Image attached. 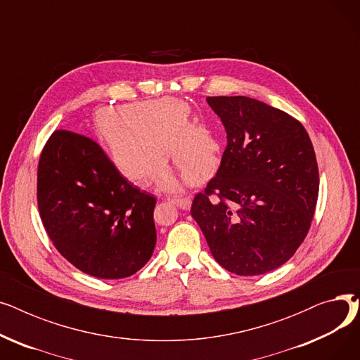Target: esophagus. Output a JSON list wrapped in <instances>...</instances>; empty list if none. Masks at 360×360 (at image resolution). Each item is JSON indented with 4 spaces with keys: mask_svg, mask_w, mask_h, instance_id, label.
Returning <instances> with one entry per match:
<instances>
[{
    "mask_svg": "<svg viewBox=\"0 0 360 360\" xmlns=\"http://www.w3.org/2000/svg\"><path fill=\"white\" fill-rule=\"evenodd\" d=\"M170 202L175 204L176 207H179V209H182V210H190V207H191V198L190 197L178 198V200H170Z\"/></svg>",
    "mask_w": 360,
    "mask_h": 360,
    "instance_id": "1",
    "label": "esophagus"
}]
</instances>
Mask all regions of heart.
Listing matches in <instances>:
<instances>
[{"instance_id": "obj_1", "label": "heart", "mask_w": 360, "mask_h": 360, "mask_svg": "<svg viewBox=\"0 0 360 360\" xmlns=\"http://www.w3.org/2000/svg\"><path fill=\"white\" fill-rule=\"evenodd\" d=\"M93 128L110 165L124 179L137 185L151 179L166 193L181 191V184L165 165L169 151L193 186L209 181L220 162L213 131L202 124L193 125L190 106L174 98L101 108L93 117Z\"/></svg>"}]
</instances>
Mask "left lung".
<instances>
[{"label": "left lung", "instance_id": "obj_1", "mask_svg": "<svg viewBox=\"0 0 360 360\" xmlns=\"http://www.w3.org/2000/svg\"><path fill=\"white\" fill-rule=\"evenodd\" d=\"M37 205L58 252L99 278H124L153 255L156 198L124 179L93 140L58 129L37 166Z\"/></svg>", "mask_w": 360, "mask_h": 360}]
</instances>
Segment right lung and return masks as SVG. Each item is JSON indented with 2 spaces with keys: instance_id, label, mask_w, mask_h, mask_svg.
Here are the masks:
<instances>
[{
  "instance_id": "add662e5",
  "label": "right lung",
  "mask_w": 360,
  "mask_h": 360,
  "mask_svg": "<svg viewBox=\"0 0 360 360\" xmlns=\"http://www.w3.org/2000/svg\"><path fill=\"white\" fill-rule=\"evenodd\" d=\"M205 101L228 146L216 176L194 197L191 216L223 269L266 274L292 258L311 228L319 188L312 143L299 121L264 102Z\"/></svg>"
}]
</instances>
